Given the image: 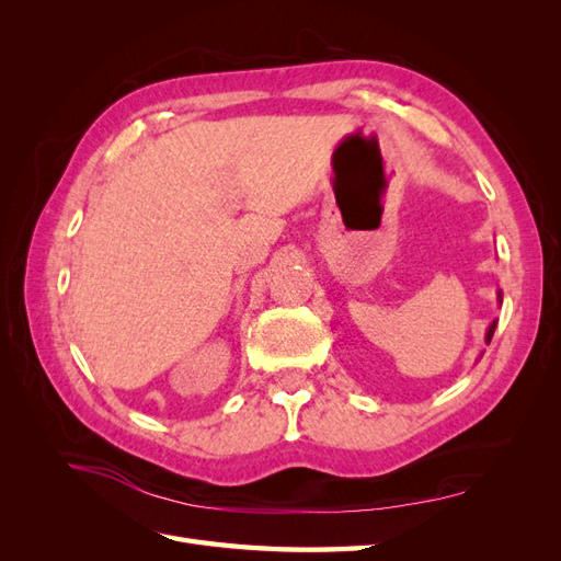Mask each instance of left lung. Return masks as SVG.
Segmentation results:
<instances>
[{
    "mask_svg": "<svg viewBox=\"0 0 561 561\" xmlns=\"http://www.w3.org/2000/svg\"><path fill=\"white\" fill-rule=\"evenodd\" d=\"M499 304H503V297H501V293H499ZM496 322H499V320H494V322H491V325H489V330H486V336H484V342H486V344L491 342V336H494V330H496Z\"/></svg>",
    "mask_w": 561,
    "mask_h": 561,
    "instance_id": "8db88e82",
    "label": "left lung"
}]
</instances>
